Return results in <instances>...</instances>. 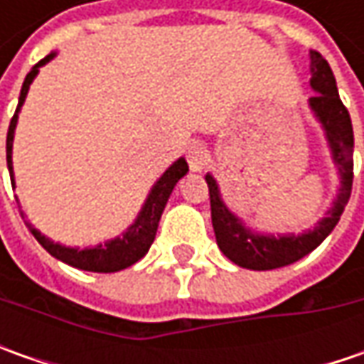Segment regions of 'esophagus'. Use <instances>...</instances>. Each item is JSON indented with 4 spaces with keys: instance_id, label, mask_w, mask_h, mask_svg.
Instances as JSON below:
<instances>
[{
    "instance_id": "esophagus-1",
    "label": "esophagus",
    "mask_w": 364,
    "mask_h": 364,
    "mask_svg": "<svg viewBox=\"0 0 364 364\" xmlns=\"http://www.w3.org/2000/svg\"><path fill=\"white\" fill-rule=\"evenodd\" d=\"M188 166L192 172H203L208 168V164H210V154H208V149L203 146H198V144H194V146L188 147Z\"/></svg>"
}]
</instances>
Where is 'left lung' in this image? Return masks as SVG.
<instances>
[{
	"label": "left lung",
	"mask_w": 364,
	"mask_h": 364,
	"mask_svg": "<svg viewBox=\"0 0 364 364\" xmlns=\"http://www.w3.org/2000/svg\"><path fill=\"white\" fill-rule=\"evenodd\" d=\"M310 73H312L310 87L316 91L314 97H310V109L314 111L316 119L324 127L332 160L341 174V188L336 194V200L328 208L326 217L316 223L314 229H308L300 235L291 232L277 237L253 232L223 203L217 180L210 174L204 176L210 194V217H213V229L217 235L218 249L225 253V257H229L232 263L245 269H255V272L277 269L289 263H296L298 259L312 253L336 227L344 206L350 198L353 151H355L350 115L338 97L336 78L332 75L330 64L316 50H310Z\"/></svg>",
	"instance_id": "1"
}]
</instances>
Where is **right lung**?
Masks as SVG:
<instances>
[{
  "label": "right lung",
  "instance_id": "right-lung-1",
  "mask_svg": "<svg viewBox=\"0 0 364 364\" xmlns=\"http://www.w3.org/2000/svg\"><path fill=\"white\" fill-rule=\"evenodd\" d=\"M56 56V52L48 54L46 58H42L40 63L32 66V70L26 75V80L21 85L20 101H18V109L14 113V117L9 121V129H7V141H6V154H7V170H9V178H11V186L16 188V182H14V166H11V147H14V133H16V125H18V113H20L21 105L26 101V95L28 89L32 85V80L38 75L40 66H44L50 63L52 58ZM188 172V164L184 158H178V160L160 176V180L154 184L151 192L147 194L146 203L141 206L137 218L133 220L132 227H127V231L121 232V237H115L111 241H105L103 245H97V247H89V249H78V247H64L60 243H54L50 241L48 237H44L42 232L34 229L28 220V229L32 231L36 237V241L42 245L46 251H48L52 257L60 259L63 263H68L77 269H85V272H97V273H115L125 269L133 265L135 261L146 255L149 251V247L156 239V231H158V225H160L161 213L166 208V203L172 194V190L178 184V180ZM21 218L23 213H21Z\"/></svg>",
  "mask_w": 364,
  "mask_h": 364
}]
</instances>
